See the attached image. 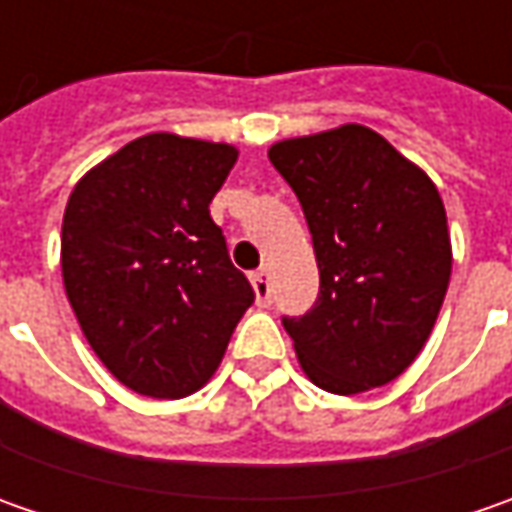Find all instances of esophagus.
Listing matches in <instances>:
<instances>
[{
  "mask_svg": "<svg viewBox=\"0 0 512 512\" xmlns=\"http://www.w3.org/2000/svg\"><path fill=\"white\" fill-rule=\"evenodd\" d=\"M250 282H253V290H256V302H259V307L270 305V270H267V267L256 270V273L250 276Z\"/></svg>",
  "mask_w": 512,
  "mask_h": 512,
  "instance_id": "esophagus-1",
  "label": "esophagus"
}]
</instances>
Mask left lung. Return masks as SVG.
Here are the masks:
<instances>
[{
  "label": "left lung",
  "mask_w": 512,
  "mask_h": 512,
  "mask_svg": "<svg viewBox=\"0 0 512 512\" xmlns=\"http://www.w3.org/2000/svg\"><path fill=\"white\" fill-rule=\"evenodd\" d=\"M313 233L319 299L282 316L299 364L322 390L353 396L402 376L450 282L442 196L376 130L342 125L270 148Z\"/></svg>",
  "instance_id": "obj_1"
}]
</instances>
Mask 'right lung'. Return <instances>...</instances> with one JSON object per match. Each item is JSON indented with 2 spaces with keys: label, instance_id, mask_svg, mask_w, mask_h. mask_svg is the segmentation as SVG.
Here are the masks:
<instances>
[{
  "label": "right lung",
  "instance_id": "1",
  "mask_svg": "<svg viewBox=\"0 0 512 512\" xmlns=\"http://www.w3.org/2000/svg\"><path fill=\"white\" fill-rule=\"evenodd\" d=\"M236 156L230 145L150 133L70 193L62 219L70 307L93 353L142 396L199 390L256 299L207 210Z\"/></svg>",
  "mask_w": 512,
  "mask_h": 512
}]
</instances>
